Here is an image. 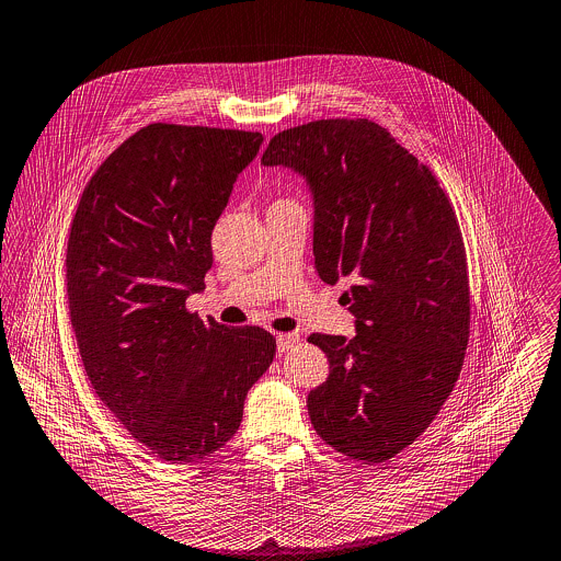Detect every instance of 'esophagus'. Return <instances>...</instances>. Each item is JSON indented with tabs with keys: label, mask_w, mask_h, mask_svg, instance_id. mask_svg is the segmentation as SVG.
Returning a JSON list of instances; mask_svg holds the SVG:
<instances>
[{
	"label": "esophagus",
	"mask_w": 561,
	"mask_h": 561,
	"mask_svg": "<svg viewBox=\"0 0 561 561\" xmlns=\"http://www.w3.org/2000/svg\"><path fill=\"white\" fill-rule=\"evenodd\" d=\"M299 343V334H277V352H288Z\"/></svg>",
	"instance_id": "obj_1"
}]
</instances>
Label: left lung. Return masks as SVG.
Here are the masks:
<instances>
[{"mask_svg": "<svg viewBox=\"0 0 561 561\" xmlns=\"http://www.w3.org/2000/svg\"><path fill=\"white\" fill-rule=\"evenodd\" d=\"M264 165L299 172L314 205V266L343 297L356 336L312 334L330 360L310 391L317 435L350 459L385 463L437 417L470 336L461 229L439 181L369 119L277 133Z\"/></svg>", "mask_w": 561, "mask_h": 561, "instance_id": "obj_1", "label": "left lung"}]
</instances>
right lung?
Returning <instances> with one entry per match:
<instances>
[{
    "label": "right lung",
    "instance_id": "1",
    "mask_svg": "<svg viewBox=\"0 0 561 561\" xmlns=\"http://www.w3.org/2000/svg\"><path fill=\"white\" fill-rule=\"evenodd\" d=\"M264 137L148 124L87 183L67 240V297L95 396L152 455L192 463L222 448L275 339L185 310L211 268V231Z\"/></svg>",
    "mask_w": 561,
    "mask_h": 561
}]
</instances>
